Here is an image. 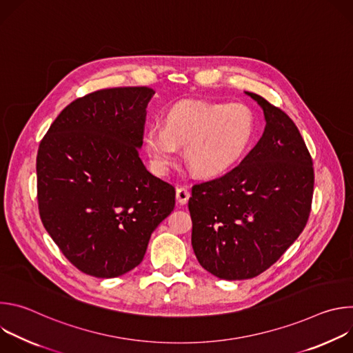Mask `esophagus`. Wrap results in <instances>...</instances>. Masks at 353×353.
Instances as JSON below:
<instances>
[{"mask_svg": "<svg viewBox=\"0 0 353 353\" xmlns=\"http://www.w3.org/2000/svg\"><path fill=\"white\" fill-rule=\"evenodd\" d=\"M190 195H191V194H190L188 188H185V187H179V188L176 190V199H177L179 204H187V201H188Z\"/></svg>", "mask_w": 353, "mask_h": 353, "instance_id": "obj_1", "label": "esophagus"}]
</instances>
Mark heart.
<instances>
[{
    "instance_id": "1",
    "label": "heart",
    "mask_w": 353,
    "mask_h": 353,
    "mask_svg": "<svg viewBox=\"0 0 353 353\" xmlns=\"http://www.w3.org/2000/svg\"><path fill=\"white\" fill-rule=\"evenodd\" d=\"M256 135V117L243 103L185 100L165 114L163 127L150 125L143 135L150 165L166 174L184 146L188 166L199 176L214 177L232 169Z\"/></svg>"
}]
</instances>
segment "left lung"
<instances>
[{"label": "left lung", "instance_id": "left-lung-1", "mask_svg": "<svg viewBox=\"0 0 353 353\" xmlns=\"http://www.w3.org/2000/svg\"><path fill=\"white\" fill-rule=\"evenodd\" d=\"M265 130L244 159L221 177L192 185L191 244L201 267L228 279H250L275 264L303 232L314 169L296 124L263 96Z\"/></svg>", "mask_w": 353, "mask_h": 353}]
</instances>
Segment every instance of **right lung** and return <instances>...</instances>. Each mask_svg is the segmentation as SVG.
Instances as JSON below:
<instances>
[{
    "instance_id": "1",
    "label": "right lung",
    "mask_w": 353,
    "mask_h": 353,
    "mask_svg": "<svg viewBox=\"0 0 353 353\" xmlns=\"http://www.w3.org/2000/svg\"><path fill=\"white\" fill-rule=\"evenodd\" d=\"M154 94L148 86L88 93L40 141V219L83 274L116 278L134 270L150 234L174 208V187L149 173L138 152Z\"/></svg>"
}]
</instances>
